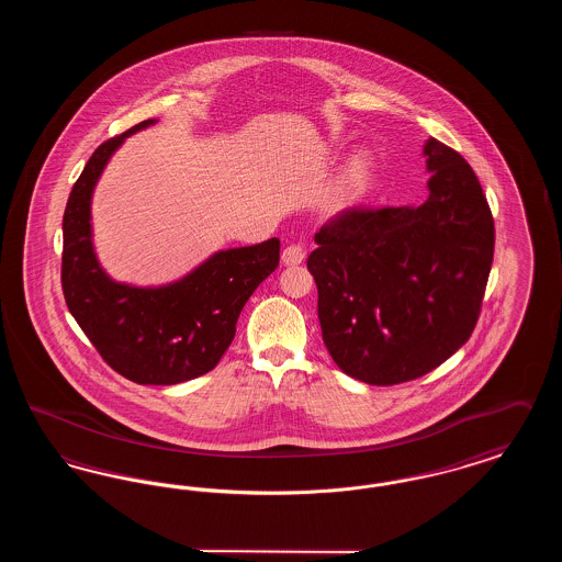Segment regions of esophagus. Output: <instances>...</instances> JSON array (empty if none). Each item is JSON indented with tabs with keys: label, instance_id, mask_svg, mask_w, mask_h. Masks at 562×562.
<instances>
[{
	"label": "esophagus",
	"instance_id": "1",
	"mask_svg": "<svg viewBox=\"0 0 562 562\" xmlns=\"http://www.w3.org/2000/svg\"><path fill=\"white\" fill-rule=\"evenodd\" d=\"M303 259H305V250L299 244H291L282 250V266H286V268H294V266L303 263Z\"/></svg>",
	"mask_w": 562,
	"mask_h": 562
}]
</instances>
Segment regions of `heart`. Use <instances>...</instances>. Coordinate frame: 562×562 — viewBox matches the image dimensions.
<instances>
[{
    "mask_svg": "<svg viewBox=\"0 0 562 562\" xmlns=\"http://www.w3.org/2000/svg\"><path fill=\"white\" fill-rule=\"evenodd\" d=\"M374 161L367 151H358L349 158L341 177L330 189L324 213L330 218H346L353 213L373 188Z\"/></svg>",
    "mask_w": 562,
    "mask_h": 562,
    "instance_id": "heart-1",
    "label": "heart"
}]
</instances>
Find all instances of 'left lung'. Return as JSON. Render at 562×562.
I'll list each match as a JSON object with an SVG mask.
<instances>
[{"label":"left lung","instance_id":"obj_1","mask_svg":"<svg viewBox=\"0 0 562 562\" xmlns=\"http://www.w3.org/2000/svg\"><path fill=\"white\" fill-rule=\"evenodd\" d=\"M422 206L353 211L316 234L307 269L322 339L344 373L396 385L461 348L481 314L495 227L472 166L429 136Z\"/></svg>","mask_w":562,"mask_h":562}]
</instances>
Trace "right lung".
I'll return each instance as SVG.
<instances>
[{
  "label": "right lung",
  "mask_w": 562,
  "mask_h": 562,
  "mask_svg": "<svg viewBox=\"0 0 562 562\" xmlns=\"http://www.w3.org/2000/svg\"><path fill=\"white\" fill-rule=\"evenodd\" d=\"M145 120L103 143L81 170L63 216V293L71 316L113 371L140 385H175L213 371L236 335L241 307L280 261V240L216 250L183 278L136 286L101 266L92 193L122 143Z\"/></svg>",
  "instance_id": "add662e5"
}]
</instances>
